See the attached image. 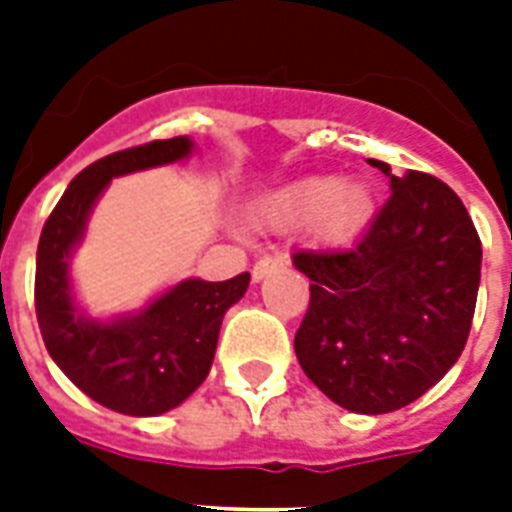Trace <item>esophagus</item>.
<instances>
[{
    "label": "esophagus",
    "instance_id": "esophagus-1",
    "mask_svg": "<svg viewBox=\"0 0 512 512\" xmlns=\"http://www.w3.org/2000/svg\"><path fill=\"white\" fill-rule=\"evenodd\" d=\"M284 265H287V260H284V257H279V255H265V257H260V260H257V263L252 265V279H255V281L265 279L268 273L281 271Z\"/></svg>",
    "mask_w": 512,
    "mask_h": 512
}]
</instances>
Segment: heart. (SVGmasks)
I'll return each instance as SVG.
<instances>
[{
    "instance_id": "heart-1",
    "label": "heart",
    "mask_w": 512,
    "mask_h": 512,
    "mask_svg": "<svg viewBox=\"0 0 512 512\" xmlns=\"http://www.w3.org/2000/svg\"><path fill=\"white\" fill-rule=\"evenodd\" d=\"M255 215L273 228L311 223L321 241H345L372 215V191L361 180L308 175L265 193Z\"/></svg>"
}]
</instances>
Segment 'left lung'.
I'll return each mask as SVG.
<instances>
[{
    "label": "left lung",
    "instance_id": "8db88e82",
    "mask_svg": "<svg viewBox=\"0 0 512 512\" xmlns=\"http://www.w3.org/2000/svg\"><path fill=\"white\" fill-rule=\"evenodd\" d=\"M390 199L340 252H295L311 303L297 361L342 409L385 414L412 404L460 358L473 324L481 239L460 196L438 177L390 175Z\"/></svg>",
    "mask_w": 512,
    "mask_h": 512
}]
</instances>
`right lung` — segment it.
Returning <instances> with one entry per match:
<instances>
[{
	"mask_svg": "<svg viewBox=\"0 0 512 512\" xmlns=\"http://www.w3.org/2000/svg\"><path fill=\"white\" fill-rule=\"evenodd\" d=\"M191 151L193 140L180 135L103 156L68 183L39 236L34 300L44 345L76 388L119 414L156 417L183 404L207 380L225 311L249 287V273L185 279L143 311L111 321L76 305L68 260L111 177L180 162Z\"/></svg>",
	"mask_w": 512,
	"mask_h": 512,
	"instance_id": "right-lung-1",
	"label": "right lung"
}]
</instances>
